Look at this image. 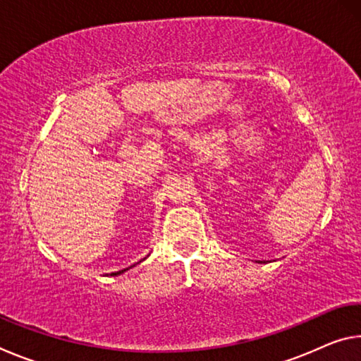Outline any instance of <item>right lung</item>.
<instances>
[{"label":"right lung","instance_id":"add662e5","mask_svg":"<svg viewBox=\"0 0 361 361\" xmlns=\"http://www.w3.org/2000/svg\"><path fill=\"white\" fill-rule=\"evenodd\" d=\"M124 271H127V269H124ZM124 271H119V272H114V274H113V276H118V274H122V272H124Z\"/></svg>","mask_w":361,"mask_h":361}]
</instances>
